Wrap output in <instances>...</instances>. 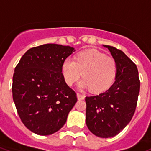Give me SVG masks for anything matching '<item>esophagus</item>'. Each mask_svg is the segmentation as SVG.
Instances as JSON below:
<instances>
[{
	"label": "esophagus",
	"mask_w": 151,
	"mask_h": 151,
	"mask_svg": "<svg viewBox=\"0 0 151 151\" xmlns=\"http://www.w3.org/2000/svg\"><path fill=\"white\" fill-rule=\"evenodd\" d=\"M77 97H78V99H79V100H81V99H85V96L84 95H81L80 94V93H77Z\"/></svg>",
	"instance_id": "esophagus-1"
}]
</instances>
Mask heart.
Here are the masks:
<instances>
[{"instance_id":"obj_1","label":"heart","mask_w":151,"mask_h":151,"mask_svg":"<svg viewBox=\"0 0 151 151\" xmlns=\"http://www.w3.org/2000/svg\"><path fill=\"white\" fill-rule=\"evenodd\" d=\"M61 71L65 82L72 85L81 78L78 83L80 89H88L94 93L106 91L114 81L117 65L112 57L95 50L85 51L79 53L76 61L66 58L62 63Z\"/></svg>"}]
</instances>
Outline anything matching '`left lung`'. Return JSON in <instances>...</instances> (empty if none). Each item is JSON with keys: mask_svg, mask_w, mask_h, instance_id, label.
<instances>
[{"mask_svg": "<svg viewBox=\"0 0 151 151\" xmlns=\"http://www.w3.org/2000/svg\"><path fill=\"white\" fill-rule=\"evenodd\" d=\"M116 62L115 81L109 89L94 96H87L86 124L89 131L100 138H110L121 132L133 116L140 82L136 64L121 50L109 45Z\"/></svg>", "mask_w": 151, "mask_h": 151, "instance_id": "left-lung-1", "label": "left lung"}]
</instances>
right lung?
I'll return each instance as SVG.
<instances>
[{
  "label": "right lung",
  "instance_id": "obj_1",
  "mask_svg": "<svg viewBox=\"0 0 151 151\" xmlns=\"http://www.w3.org/2000/svg\"><path fill=\"white\" fill-rule=\"evenodd\" d=\"M75 49L46 44L25 53L15 69L12 97L20 119L27 129L48 136L63 126L77 103L75 92L66 85L62 63Z\"/></svg>",
  "mask_w": 151,
  "mask_h": 151
}]
</instances>
